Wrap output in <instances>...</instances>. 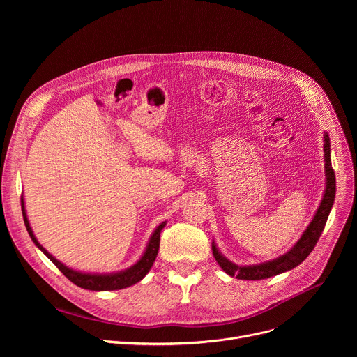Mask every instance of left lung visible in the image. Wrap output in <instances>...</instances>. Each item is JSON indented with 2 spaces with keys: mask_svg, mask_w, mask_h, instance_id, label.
I'll return each instance as SVG.
<instances>
[{
  "mask_svg": "<svg viewBox=\"0 0 357 357\" xmlns=\"http://www.w3.org/2000/svg\"><path fill=\"white\" fill-rule=\"evenodd\" d=\"M325 172H326V189H325V195L324 199L321 202V206L317 211L315 218L312 219L311 225L308 226V229L305 230V233L302 234V237L298 240V243L291 248V251H288L287 254H284L282 257H278L273 261L260 264V266H251V267H238L233 263H230L229 260H226L222 254L218 251L216 245L212 244V250H213V256L218 261V264L222 267L223 271H226L229 275L236 277L238 280H264V278H270L273 275L281 274L284 271L292 270L295 268L298 264H301L305 259H307L311 251L314 250V247L317 245L328 216L331 213L333 200H335V193H336V179H335V171L332 168V162H331V141H329V135L325 132Z\"/></svg>",
  "mask_w": 357,
  "mask_h": 357,
  "instance_id": "obj_1",
  "label": "left lung"
}]
</instances>
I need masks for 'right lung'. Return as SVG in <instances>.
I'll use <instances>...</instances> for the list:
<instances>
[{
  "instance_id": "add662e5",
  "label": "right lung",
  "mask_w": 357,
  "mask_h": 357,
  "mask_svg": "<svg viewBox=\"0 0 357 357\" xmlns=\"http://www.w3.org/2000/svg\"><path fill=\"white\" fill-rule=\"evenodd\" d=\"M21 208H22V216H24V223H25V227L32 238V241L38 245V248L46 254V257L50 259V261H52L62 273L63 275L70 280L75 285L80 287V288H84V289H91V291H113V289H123V288H127L130 285H134L137 284L138 281H141L146 273L151 270L152 264H154L155 259H157V254H158V250H160V236H161V230L164 229L165 223L160 225L157 227V230L154 231V234H152L149 243H148V247L144 252V256L141 257V260L132 266L131 268L126 270V271H121V273H117V274H107V275H96V274H82V273H77V271H73L70 268H68L66 266H63L61 261H58L55 257L50 256V254L36 241L33 233H32V229L29 226V222L26 219V213H25V206H24V199H21Z\"/></svg>"
}]
</instances>
